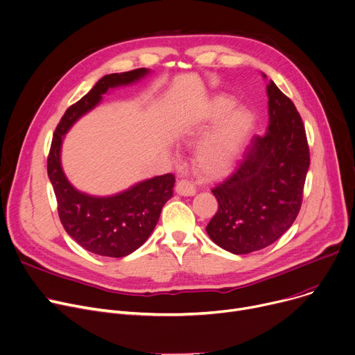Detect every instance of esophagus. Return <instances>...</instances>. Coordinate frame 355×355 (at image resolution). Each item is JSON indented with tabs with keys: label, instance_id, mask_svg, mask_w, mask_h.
<instances>
[{
	"label": "esophagus",
	"instance_id": "obj_1",
	"mask_svg": "<svg viewBox=\"0 0 355 355\" xmlns=\"http://www.w3.org/2000/svg\"><path fill=\"white\" fill-rule=\"evenodd\" d=\"M175 193L180 196H185V197H190L196 194V187L191 181L188 180H180L175 184Z\"/></svg>",
	"mask_w": 355,
	"mask_h": 355
}]
</instances>
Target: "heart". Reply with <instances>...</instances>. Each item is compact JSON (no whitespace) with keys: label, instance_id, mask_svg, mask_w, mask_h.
<instances>
[{"label":"heart","instance_id":"heart-1","mask_svg":"<svg viewBox=\"0 0 355 355\" xmlns=\"http://www.w3.org/2000/svg\"><path fill=\"white\" fill-rule=\"evenodd\" d=\"M235 103L225 97L211 100L200 112L196 124L184 134L187 144H197L212 128L196 155L197 168L207 175L227 173L237 159L252 128L254 116L245 110H235Z\"/></svg>","mask_w":355,"mask_h":355}]
</instances>
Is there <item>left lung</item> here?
<instances>
[{
    "label": "left lung",
    "mask_w": 355,
    "mask_h": 355,
    "mask_svg": "<svg viewBox=\"0 0 355 355\" xmlns=\"http://www.w3.org/2000/svg\"><path fill=\"white\" fill-rule=\"evenodd\" d=\"M267 94L266 135L254 137L235 170L212 188L218 211L207 232L239 255L271 245L293 225L310 167L309 141L294 103L272 81Z\"/></svg>",
    "instance_id": "left-lung-1"
}]
</instances>
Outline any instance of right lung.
Here are the masks:
<instances>
[{"label":"right lung","mask_w":355,"mask_h":355,"mask_svg":"<svg viewBox=\"0 0 355 355\" xmlns=\"http://www.w3.org/2000/svg\"><path fill=\"white\" fill-rule=\"evenodd\" d=\"M147 73L148 69L138 68L104 76L80 101L67 108L53 135L46 171L55 193L60 221L69 237L98 255L121 258L147 241L164 204L173 197L175 177L171 173L158 175L107 198L87 196L77 191L62 173V137L83 114L101 101L108 88L130 84Z\"/></svg>","instance_id":"obj_1"}]
</instances>
